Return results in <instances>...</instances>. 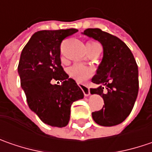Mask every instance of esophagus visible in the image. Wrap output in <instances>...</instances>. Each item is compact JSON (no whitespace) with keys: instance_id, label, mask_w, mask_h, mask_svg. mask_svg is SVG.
<instances>
[{"instance_id":"esophagus-1","label":"esophagus","mask_w":152,"mask_h":152,"mask_svg":"<svg viewBox=\"0 0 152 152\" xmlns=\"http://www.w3.org/2000/svg\"><path fill=\"white\" fill-rule=\"evenodd\" d=\"M78 85H79V87L82 88V90L83 91V94H84V95L85 96H88L90 94V89H89L88 87H87L86 85H84L83 83H78Z\"/></svg>"}]
</instances>
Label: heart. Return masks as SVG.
<instances>
[{
    "label": "heart",
    "instance_id": "1",
    "mask_svg": "<svg viewBox=\"0 0 152 152\" xmlns=\"http://www.w3.org/2000/svg\"><path fill=\"white\" fill-rule=\"evenodd\" d=\"M88 45L94 46V45H99V43L91 42L88 43ZM68 72H69V76L72 78L76 79L77 82H81V83L87 81L94 74L93 69L88 67V66L83 65L82 64H73L72 66H70L69 68Z\"/></svg>",
    "mask_w": 152,
    "mask_h": 152
}]
</instances>
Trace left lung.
I'll return each mask as SVG.
<instances>
[{"label": "left lung", "instance_id": "1", "mask_svg": "<svg viewBox=\"0 0 152 152\" xmlns=\"http://www.w3.org/2000/svg\"><path fill=\"white\" fill-rule=\"evenodd\" d=\"M83 34L99 41L104 48L102 61L92 79L99 87L90 88V93L103 97L104 105L92 113L93 119L104 127L120 124L131 113L139 92L135 58L118 37L100 29H87Z\"/></svg>", "mask_w": 152, "mask_h": 152}]
</instances>
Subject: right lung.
<instances>
[{"instance_id":"right-lung-1","label":"right lung","mask_w":152,"mask_h":152,"mask_svg":"<svg viewBox=\"0 0 152 152\" xmlns=\"http://www.w3.org/2000/svg\"><path fill=\"white\" fill-rule=\"evenodd\" d=\"M77 31H38L20 55L18 71L28 105L44 123L53 127H65L72 103L84 96L75 80L64 70L60 59L61 42ZM53 80H60L62 85L53 84Z\"/></svg>"}]
</instances>
